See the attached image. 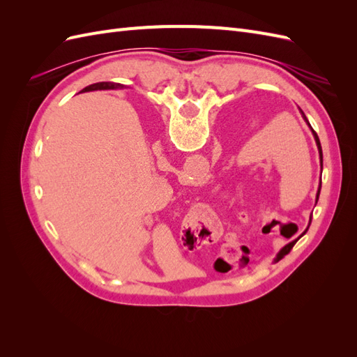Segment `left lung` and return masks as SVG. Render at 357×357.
I'll return each instance as SVG.
<instances>
[{
	"mask_svg": "<svg viewBox=\"0 0 357 357\" xmlns=\"http://www.w3.org/2000/svg\"><path fill=\"white\" fill-rule=\"evenodd\" d=\"M299 112H301V114H302V117H304V121L308 123V121H307V117H305V114L304 113H302V110L299 109ZM310 125V123H308ZM311 128V126H310ZM311 132H312V135H314V139H316V144H317V149H319V158H320V168L323 169V153H321V146H320V139H319V137H317V134H316V131H314V129H312L311 128ZM320 189H321V177H320V183H319V189H317V193H316V204H317V201H319V195H320ZM310 222H311V218H310ZM308 231V228L304 231V234ZM304 234H302V235H304ZM301 235V236H302ZM296 241L298 240H294V241H290L289 244H286L283 248H282V250H280L278 253H277V256H275V259H274V261L277 262V261H280V259H283L290 250H291V248H294V245L296 244Z\"/></svg>",
	"mask_w": 357,
	"mask_h": 357,
	"instance_id": "8db88e82",
	"label": "left lung"
}]
</instances>
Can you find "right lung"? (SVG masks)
Masks as SVG:
<instances>
[{
    "instance_id": "obj_1",
    "label": "right lung",
    "mask_w": 357,
    "mask_h": 357,
    "mask_svg": "<svg viewBox=\"0 0 357 357\" xmlns=\"http://www.w3.org/2000/svg\"><path fill=\"white\" fill-rule=\"evenodd\" d=\"M123 84L121 83H114V82H100V83H93L91 86H86L83 91L89 92V91H105V89H122Z\"/></svg>"
}]
</instances>
